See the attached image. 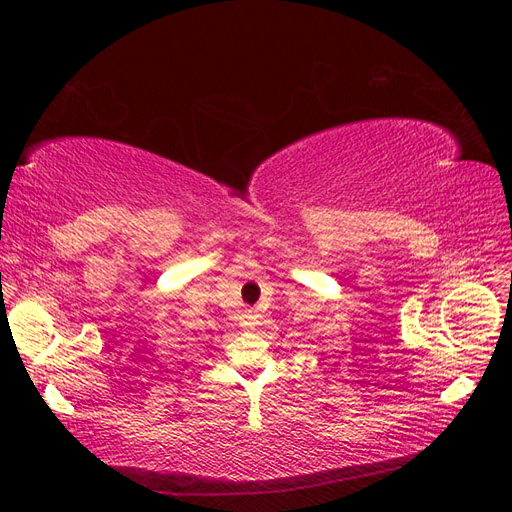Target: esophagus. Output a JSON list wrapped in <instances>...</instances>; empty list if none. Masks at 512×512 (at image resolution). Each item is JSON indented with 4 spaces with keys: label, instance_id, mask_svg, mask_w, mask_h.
I'll return each instance as SVG.
<instances>
[{
    "label": "esophagus",
    "instance_id": "obj_1",
    "mask_svg": "<svg viewBox=\"0 0 512 512\" xmlns=\"http://www.w3.org/2000/svg\"><path fill=\"white\" fill-rule=\"evenodd\" d=\"M241 324H243V327H254L256 314L252 312V309H245V312L241 314Z\"/></svg>",
    "mask_w": 512,
    "mask_h": 512
}]
</instances>
